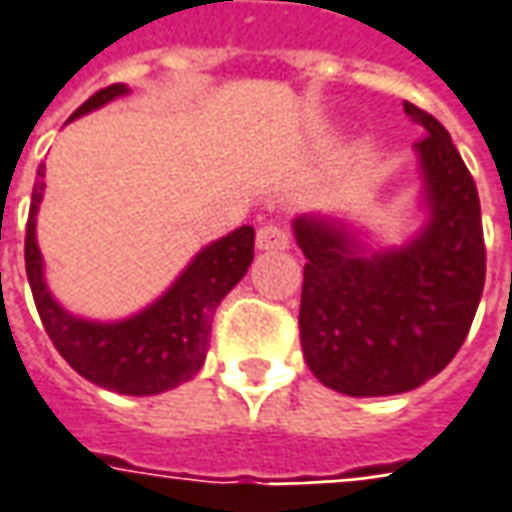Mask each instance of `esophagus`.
Wrapping results in <instances>:
<instances>
[{
  "label": "esophagus",
  "mask_w": 512,
  "mask_h": 512,
  "mask_svg": "<svg viewBox=\"0 0 512 512\" xmlns=\"http://www.w3.org/2000/svg\"><path fill=\"white\" fill-rule=\"evenodd\" d=\"M288 243H291V235L277 224H266L257 229V249L274 252V249H288Z\"/></svg>",
  "instance_id": "obj_1"
}]
</instances>
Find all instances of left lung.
Listing matches in <instances>:
<instances>
[{"instance_id": "8db88e82", "label": "left lung", "mask_w": 512, "mask_h": 512, "mask_svg": "<svg viewBox=\"0 0 512 512\" xmlns=\"http://www.w3.org/2000/svg\"><path fill=\"white\" fill-rule=\"evenodd\" d=\"M429 224L401 249L364 257L330 218L294 221L305 255L300 342L308 370L342 395L375 398L420 387L457 356L485 285L482 212L448 131L412 103Z\"/></svg>"}]
</instances>
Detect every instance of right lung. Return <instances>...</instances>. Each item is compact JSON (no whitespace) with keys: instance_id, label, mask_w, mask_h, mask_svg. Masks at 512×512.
I'll return each instance as SVG.
<instances>
[{"instance_id":"1","label":"right lung","mask_w":512,"mask_h":512,"mask_svg":"<svg viewBox=\"0 0 512 512\" xmlns=\"http://www.w3.org/2000/svg\"><path fill=\"white\" fill-rule=\"evenodd\" d=\"M125 92L123 83H111L89 97L72 120ZM44 187V165H38L24 235V266L38 316L55 350L86 381L120 395H159L190 381L207 358L215 308L241 283L255 257V229H235L201 249L165 297L142 314L111 325L86 322L66 314L44 283V263L36 243V212Z\"/></svg>"}]
</instances>
